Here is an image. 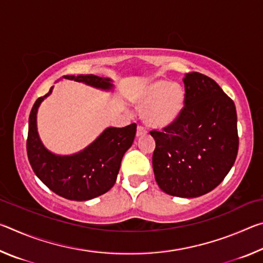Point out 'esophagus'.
Instances as JSON below:
<instances>
[{"label": "esophagus", "instance_id": "esophagus-1", "mask_svg": "<svg viewBox=\"0 0 263 263\" xmlns=\"http://www.w3.org/2000/svg\"><path fill=\"white\" fill-rule=\"evenodd\" d=\"M147 133V130H146V127L144 125H138L137 127V137H141Z\"/></svg>", "mask_w": 263, "mask_h": 263}]
</instances>
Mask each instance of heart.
<instances>
[{"label": "heart", "mask_w": 263, "mask_h": 263, "mask_svg": "<svg viewBox=\"0 0 263 263\" xmlns=\"http://www.w3.org/2000/svg\"><path fill=\"white\" fill-rule=\"evenodd\" d=\"M135 102L146 108L145 118L151 125L163 127L179 117L184 104V91L167 80H157L142 87L135 95Z\"/></svg>", "instance_id": "b5f03b06"}]
</instances>
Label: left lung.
Masks as SVG:
<instances>
[{"instance_id":"obj_1","label":"left lung","mask_w":263,"mask_h":263,"mask_svg":"<svg viewBox=\"0 0 263 263\" xmlns=\"http://www.w3.org/2000/svg\"><path fill=\"white\" fill-rule=\"evenodd\" d=\"M184 106L155 139L153 171L160 189L193 198L210 193L237 159L239 137L234 102L215 80L193 72L183 79Z\"/></svg>"}]
</instances>
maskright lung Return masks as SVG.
Instances as JSON below:
<instances>
[{"mask_svg":"<svg viewBox=\"0 0 263 263\" xmlns=\"http://www.w3.org/2000/svg\"><path fill=\"white\" fill-rule=\"evenodd\" d=\"M65 79L89 86L111 89L110 79L96 75H66ZM45 96L34 102L29 117L26 152L34 174L53 193L72 201H88L112 188L121 168L123 155L131 147L137 124L125 127H108L82 152L68 157L55 155L44 147L37 132V110Z\"/></svg>","mask_w":263,"mask_h":263,"instance_id":"right-lung-1","label":"right lung"}]
</instances>
